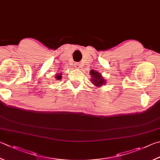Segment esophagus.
Masks as SVG:
<instances>
[{
    "mask_svg": "<svg viewBox=\"0 0 160 160\" xmlns=\"http://www.w3.org/2000/svg\"><path fill=\"white\" fill-rule=\"evenodd\" d=\"M80 67H81V64H78V63H75L74 64V67H75V68L79 69Z\"/></svg>",
    "mask_w": 160,
    "mask_h": 160,
    "instance_id": "obj_1",
    "label": "esophagus"
}]
</instances>
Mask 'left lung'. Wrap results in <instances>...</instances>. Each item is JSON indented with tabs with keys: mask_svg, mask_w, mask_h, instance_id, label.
I'll return each mask as SVG.
<instances>
[{
	"mask_svg": "<svg viewBox=\"0 0 160 160\" xmlns=\"http://www.w3.org/2000/svg\"><path fill=\"white\" fill-rule=\"evenodd\" d=\"M91 74H90L92 75V78L91 80L95 86L99 87V86H101L103 84H105V79L102 77V75L100 73L96 72L94 71H91Z\"/></svg>",
	"mask_w": 160,
	"mask_h": 160,
	"instance_id": "left-lung-1",
	"label": "left lung"
}]
</instances>
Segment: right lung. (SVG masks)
I'll use <instances>...</instances> for the list:
<instances>
[{
    "mask_svg": "<svg viewBox=\"0 0 160 160\" xmlns=\"http://www.w3.org/2000/svg\"><path fill=\"white\" fill-rule=\"evenodd\" d=\"M55 78H57V79H58V80H60V78H62V76H61V74H58V75H56V77H55Z\"/></svg>",
    "mask_w": 160,
    "mask_h": 160,
    "instance_id": "add662e5",
    "label": "right lung"
}]
</instances>
